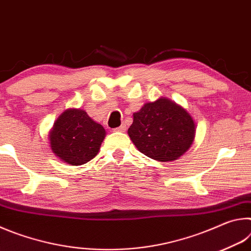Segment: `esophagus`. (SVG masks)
<instances>
[{"mask_svg":"<svg viewBox=\"0 0 251 251\" xmlns=\"http://www.w3.org/2000/svg\"><path fill=\"white\" fill-rule=\"evenodd\" d=\"M115 131H121V133H124L126 131V125L125 124H122L120 127H117V128L114 129Z\"/></svg>","mask_w":251,"mask_h":251,"instance_id":"esophagus-1","label":"esophagus"}]
</instances>
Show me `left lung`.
Returning a JSON list of instances; mask_svg holds the SVG:
<instances>
[{"mask_svg": "<svg viewBox=\"0 0 251 251\" xmlns=\"http://www.w3.org/2000/svg\"><path fill=\"white\" fill-rule=\"evenodd\" d=\"M129 137L137 150L151 159L171 161L188 151L196 134L193 117L165 97L146 103L134 113Z\"/></svg>", "mask_w": 251, "mask_h": 251, "instance_id": "left-lung-1", "label": "left lung"}]
</instances>
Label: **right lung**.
I'll use <instances>...</instances> for the list:
<instances>
[{"mask_svg":"<svg viewBox=\"0 0 251 251\" xmlns=\"http://www.w3.org/2000/svg\"><path fill=\"white\" fill-rule=\"evenodd\" d=\"M106 131L83 109L70 108L55 121L50 133V150L59 159L79 166L94 158Z\"/></svg>","mask_w":251,"mask_h":251,"instance_id":"right-lung-1","label":"right lung"}]
</instances>
